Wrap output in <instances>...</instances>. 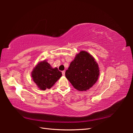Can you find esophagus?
Masks as SVG:
<instances>
[{
    "instance_id": "esophagus-1",
    "label": "esophagus",
    "mask_w": 133,
    "mask_h": 133,
    "mask_svg": "<svg viewBox=\"0 0 133 133\" xmlns=\"http://www.w3.org/2000/svg\"><path fill=\"white\" fill-rule=\"evenodd\" d=\"M62 75H63V76L65 75V71H62Z\"/></svg>"
}]
</instances>
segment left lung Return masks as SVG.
Segmentation results:
<instances>
[{"label": "left lung", "instance_id": "8db88e82", "mask_svg": "<svg viewBox=\"0 0 133 133\" xmlns=\"http://www.w3.org/2000/svg\"><path fill=\"white\" fill-rule=\"evenodd\" d=\"M65 75L75 89L85 91L97 82L99 68L91 54L86 51H81L71 62Z\"/></svg>", "mask_w": 133, "mask_h": 133}]
</instances>
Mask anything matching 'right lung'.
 Listing matches in <instances>:
<instances>
[{"instance_id": "right-lung-1", "label": "right lung", "mask_w": 133, "mask_h": 133, "mask_svg": "<svg viewBox=\"0 0 133 133\" xmlns=\"http://www.w3.org/2000/svg\"><path fill=\"white\" fill-rule=\"evenodd\" d=\"M62 75L57 67L52 68L46 61L38 62L31 72L32 80L39 89H50Z\"/></svg>"}]
</instances>
